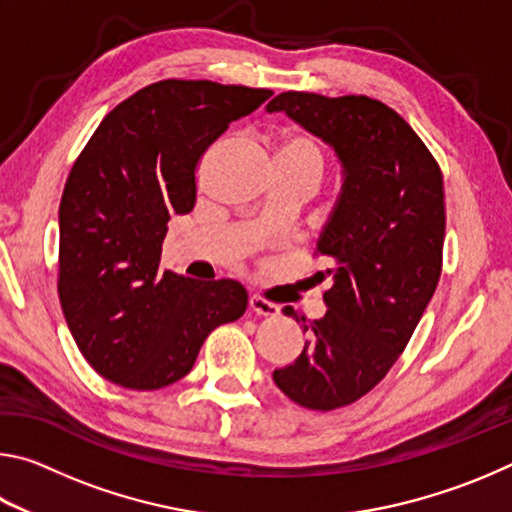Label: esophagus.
Wrapping results in <instances>:
<instances>
[{"mask_svg":"<svg viewBox=\"0 0 512 512\" xmlns=\"http://www.w3.org/2000/svg\"><path fill=\"white\" fill-rule=\"evenodd\" d=\"M250 309L255 311L257 316H277L280 314V307L275 305V302H271V300H266V298H262V296H250Z\"/></svg>","mask_w":512,"mask_h":512,"instance_id":"obj_1","label":"esophagus"}]
</instances>
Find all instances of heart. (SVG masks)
<instances>
[{"mask_svg": "<svg viewBox=\"0 0 512 512\" xmlns=\"http://www.w3.org/2000/svg\"><path fill=\"white\" fill-rule=\"evenodd\" d=\"M275 160L277 169L305 171L318 180L323 176V153H320L318 144L305 133H284L280 137V144H277Z\"/></svg>", "mask_w": 512, "mask_h": 512, "instance_id": "obj_1", "label": "heart"}]
</instances>
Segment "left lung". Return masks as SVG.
Masks as SVG:
<instances>
[{
	"mask_svg": "<svg viewBox=\"0 0 512 512\" xmlns=\"http://www.w3.org/2000/svg\"><path fill=\"white\" fill-rule=\"evenodd\" d=\"M268 112L291 119L334 146L345 183L316 246L332 277L327 314L309 320L311 341L277 388L311 411L361 400L400 359L443 271V171L418 133L393 108L366 94L323 97L282 92ZM284 314L296 316L291 307ZM305 320V318H302Z\"/></svg>",
	"mask_w": 512,
	"mask_h": 512,
	"instance_id": "8db88e82",
	"label": "left lung"
}]
</instances>
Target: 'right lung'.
I'll list each match as a JSON object with an SVG mask.
<instances>
[{"instance_id": "obj_1", "label": "right lung", "mask_w": 512, "mask_h": 512, "mask_svg": "<svg viewBox=\"0 0 512 512\" xmlns=\"http://www.w3.org/2000/svg\"><path fill=\"white\" fill-rule=\"evenodd\" d=\"M273 90L167 79L112 108L60 198L58 298L76 345L101 377L158 391L192 370L212 329L244 316L235 280L160 271L171 214L196 205V171L232 121Z\"/></svg>"}]
</instances>
